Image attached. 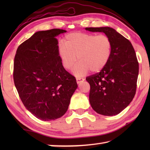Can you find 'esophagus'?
<instances>
[{"instance_id": "esophagus-1", "label": "esophagus", "mask_w": 150, "mask_h": 150, "mask_svg": "<svg viewBox=\"0 0 150 150\" xmlns=\"http://www.w3.org/2000/svg\"><path fill=\"white\" fill-rule=\"evenodd\" d=\"M85 80V79L83 78H81V77H77L76 78V81H77V83L79 84V83H80L81 82H83V81Z\"/></svg>"}]
</instances>
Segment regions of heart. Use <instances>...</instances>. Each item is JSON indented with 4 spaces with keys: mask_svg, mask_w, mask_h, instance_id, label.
Returning <instances> with one entry per match:
<instances>
[{
    "mask_svg": "<svg viewBox=\"0 0 150 150\" xmlns=\"http://www.w3.org/2000/svg\"><path fill=\"white\" fill-rule=\"evenodd\" d=\"M63 44L58 47L62 66L70 70L78 57L80 62L73 69V73L77 77L83 76L90 70L94 73L100 71L107 65L112 51L111 40L105 34L72 33L65 38Z\"/></svg>",
    "mask_w": 150,
    "mask_h": 150,
    "instance_id": "1",
    "label": "heart"
}]
</instances>
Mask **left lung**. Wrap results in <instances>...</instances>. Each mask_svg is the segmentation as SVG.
<instances>
[{"instance_id": "obj_1", "label": "left lung", "mask_w": 150, "mask_h": 150, "mask_svg": "<svg viewBox=\"0 0 150 150\" xmlns=\"http://www.w3.org/2000/svg\"><path fill=\"white\" fill-rule=\"evenodd\" d=\"M110 38L112 51L107 65L99 73L86 78L89 83V102L104 116L116 115L129 105L136 94L139 64L131 42L110 27L86 28Z\"/></svg>"}]
</instances>
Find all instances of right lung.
Instances as JSON below:
<instances>
[{
  "instance_id": "add662e5",
  "label": "right lung",
  "mask_w": 150,
  "mask_h": 150,
  "mask_svg": "<svg viewBox=\"0 0 150 150\" xmlns=\"http://www.w3.org/2000/svg\"><path fill=\"white\" fill-rule=\"evenodd\" d=\"M66 32L52 29L35 32L19 45L14 57L13 78L20 99L42 120L64 115L77 88L75 78L63 68L58 54L55 37Z\"/></svg>"
}]
</instances>
